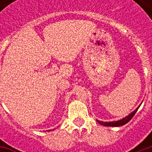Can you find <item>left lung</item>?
Returning a JSON list of instances; mask_svg holds the SVG:
<instances>
[{
  "mask_svg": "<svg viewBox=\"0 0 152 152\" xmlns=\"http://www.w3.org/2000/svg\"><path fill=\"white\" fill-rule=\"evenodd\" d=\"M137 109H138V107H137L134 112H133L131 114H129V115H127L126 117L123 118L122 120H120V121H112V122H102V121H98V122H99V124H102V125H103V126H114V127H117V126H122V125H124V124H127L129 121H130L131 119L133 118V116H134V115H135V113L137 112Z\"/></svg>",
  "mask_w": 152,
  "mask_h": 152,
  "instance_id": "obj_1",
  "label": "left lung"
}]
</instances>
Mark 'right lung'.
<instances>
[{
  "instance_id": "right-lung-1",
  "label": "right lung",
  "mask_w": 152,
  "mask_h": 152,
  "mask_svg": "<svg viewBox=\"0 0 152 152\" xmlns=\"http://www.w3.org/2000/svg\"><path fill=\"white\" fill-rule=\"evenodd\" d=\"M50 130H51V129H50ZM48 131H49V130H48Z\"/></svg>"
}]
</instances>
